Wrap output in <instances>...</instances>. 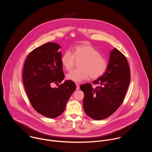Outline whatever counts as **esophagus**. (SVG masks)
Instances as JSON below:
<instances>
[{
	"mask_svg": "<svg viewBox=\"0 0 152 152\" xmlns=\"http://www.w3.org/2000/svg\"><path fill=\"white\" fill-rule=\"evenodd\" d=\"M79 88H80V87H79V83H76V90H78Z\"/></svg>",
	"mask_w": 152,
	"mask_h": 152,
	"instance_id": "1",
	"label": "esophagus"
}]
</instances>
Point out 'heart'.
Instances as JSON below:
<instances>
[{"instance_id": "b5f03b06", "label": "heart", "mask_w": 152, "mask_h": 152, "mask_svg": "<svg viewBox=\"0 0 152 152\" xmlns=\"http://www.w3.org/2000/svg\"><path fill=\"white\" fill-rule=\"evenodd\" d=\"M75 59L80 60L78 64L79 69L73 70L67 74L68 79L79 82L88 79L100 77L105 73L107 63L106 59L94 47L88 45L76 46L73 50H66L61 56V61L63 67L70 71L74 67Z\"/></svg>"}]
</instances>
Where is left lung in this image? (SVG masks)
Wrapping results in <instances>:
<instances>
[{"label":"left lung","mask_w":152,"mask_h":152,"mask_svg":"<svg viewBox=\"0 0 152 152\" xmlns=\"http://www.w3.org/2000/svg\"><path fill=\"white\" fill-rule=\"evenodd\" d=\"M130 67L126 56L114 48L110 54L106 71L100 77L90 83L82 84L84 93L83 105L86 114L100 120L111 115L124 101L131 80Z\"/></svg>","instance_id":"8db88e82"}]
</instances>
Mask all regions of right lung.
<instances>
[{
  "mask_svg": "<svg viewBox=\"0 0 152 152\" xmlns=\"http://www.w3.org/2000/svg\"><path fill=\"white\" fill-rule=\"evenodd\" d=\"M59 49L54 42L37 48L27 56L23 70V84L31 105L37 112L50 118L62 114L76 88L70 80L53 87L64 78Z\"/></svg>",
  "mask_w": 152,
  "mask_h": 152,
  "instance_id": "obj_1",
  "label": "right lung"
}]
</instances>
